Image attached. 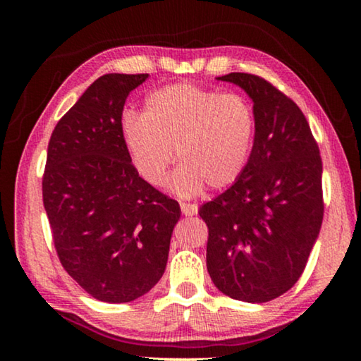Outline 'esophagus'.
I'll return each instance as SVG.
<instances>
[{
  "instance_id": "34e87169",
  "label": "esophagus",
  "mask_w": 361,
  "mask_h": 361,
  "mask_svg": "<svg viewBox=\"0 0 361 361\" xmlns=\"http://www.w3.org/2000/svg\"><path fill=\"white\" fill-rule=\"evenodd\" d=\"M180 210L185 216H194V215H197V212H199V207H197L195 204H185V202H182Z\"/></svg>"
}]
</instances>
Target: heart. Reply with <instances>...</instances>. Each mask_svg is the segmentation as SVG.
Returning <instances> with one entry per match:
<instances>
[{
  "label": "heart",
  "instance_id": "1",
  "mask_svg": "<svg viewBox=\"0 0 361 361\" xmlns=\"http://www.w3.org/2000/svg\"><path fill=\"white\" fill-rule=\"evenodd\" d=\"M123 142L136 174L151 187L166 182L177 167L169 190L195 197L225 189L243 174L253 151V106L238 93H220L192 83L159 88L145 102L142 116L123 120Z\"/></svg>",
  "mask_w": 361,
  "mask_h": 361
}]
</instances>
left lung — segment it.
<instances>
[{
	"instance_id": "obj_1",
	"label": "left lung",
	"mask_w": 361,
	"mask_h": 361,
	"mask_svg": "<svg viewBox=\"0 0 361 361\" xmlns=\"http://www.w3.org/2000/svg\"><path fill=\"white\" fill-rule=\"evenodd\" d=\"M253 100L256 136L243 174L200 207L209 226L207 269L216 289L268 302L302 274L324 219L322 159L295 103L251 73L216 77Z\"/></svg>"
}]
</instances>
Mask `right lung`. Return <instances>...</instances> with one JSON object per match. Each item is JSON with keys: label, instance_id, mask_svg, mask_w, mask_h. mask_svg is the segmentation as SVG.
I'll list each match as a JSON object with an SVG mask.
<instances>
[{"label": "right lung", "instance_id": "add662e5", "mask_svg": "<svg viewBox=\"0 0 361 361\" xmlns=\"http://www.w3.org/2000/svg\"><path fill=\"white\" fill-rule=\"evenodd\" d=\"M147 77L97 78L47 147L42 200L59 259L103 302H131L154 288L180 219L179 204L136 174L123 142V106Z\"/></svg>", "mask_w": 361, "mask_h": 361}]
</instances>
